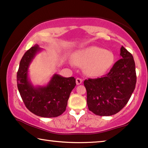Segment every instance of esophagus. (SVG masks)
Instances as JSON below:
<instances>
[{
    "instance_id": "34e87169",
    "label": "esophagus",
    "mask_w": 148,
    "mask_h": 148,
    "mask_svg": "<svg viewBox=\"0 0 148 148\" xmlns=\"http://www.w3.org/2000/svg\"><path fill=\"white\" fill-rule=\"evenodd\" d=\"M76 84L77 85H79V84H80L82 82V80L81 78H77L76 80Z\"/></svg>"
}]
</instances>
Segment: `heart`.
<instances>
[{
    "mask_svg": "<svg viewBox=\"0 0 148 148\" xmlns=\"http://www.w3.org/2000/svg\"><path fill=\"white\" fill-rule=\"evenodd\" d=\"M77 66L84 67L87 74L97 76L105 74L113 66L115 56L111 51L90 46L76 51L73 57Z\"/></svg>",
    "mask_w": 148,
    "mask_h": 148,
    "instance_id": "b5f03b06",
    "label": "heart"
}]
</instances>
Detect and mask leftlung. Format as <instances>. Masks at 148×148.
Segmentation results:
<instances>
[{"label":"left lung","instance_id":"8db88e82","mask_svg":"<svg viewBox=\"0 0 148 148\" xmlns=\"http://www.w3.org/2000/svg\"><path fill=\"white\" fill-rule=\"evenodd\" d=\"M121 59L109 73L99 78H88L84 84L88 109L95 115L111 116L119 112L130 100L136 84V64L132 54L123 46Z\"/></svg>","mask_w":148,"mask_h":148}]
</instances>
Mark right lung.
<instances>
[{"label": "right lung", "mask_w": 148, "mask_h": 148, "mask_svg": "<svg viewBox=\"0 0 148 148\" xmlns=\"http://www.w3.org/2000/svg\"><path fill=\"white\" fill-rule=\"evenodd\" d=\"M40 51L39 45H34L23 56L16 75L18 90L32 113L42 117H56L66 111L70 93L76 84V79L54 74L46 86H33L28 77L29 67Z\"/></svg>", "instance_id": "obj_1"}]
</instances>
